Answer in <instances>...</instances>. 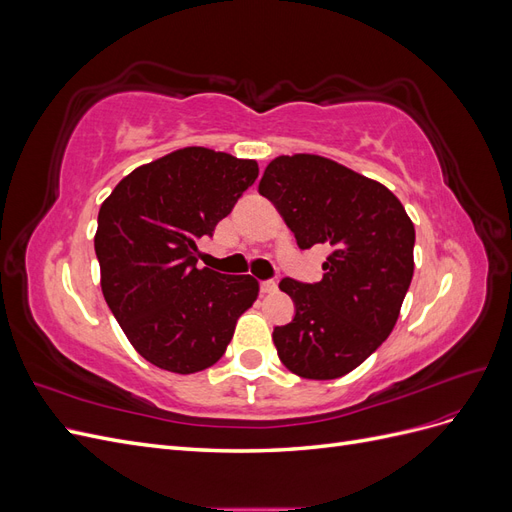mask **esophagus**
Segmentation results:
<instances>
[{
	"label": "esophagus",
	"mask_w": 512,
	"mask_h": 512,
	"mask_svg": "<svg viewBox=\"0 0 512 512\" xmlns=\"http://www.w3.org/2000/svg\"><path fill=\"white\" fill-rule=\"evenodd\" d=\"M277 290V284L273 282V280H265V282H260V292L262 294H273Z\"/></svg>",
	"instance_id": "obj_1"
}]
</instances>
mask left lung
I'll return each mask as SVG.
<instances>
[{
	"mask_svg": "<svg viewBox=\"0 0 512 512\" xmlns=\"http://www.w3.org/2000/svg\"><path fill=\"white\" fill-rule=\"evenodd\" d=\"M258 192L301 250L331 245L320 282H280L294 303L292 322L273 331L280 361L307 380L342 378L395 327L414 273V224L382 183L309 153L275 158Z\"/></svg>",
	"mask_w": 512,
	"mask_h": 512,
	"instance_id": "left-lung-1",
	"label": "left lung"
}]
</instances>
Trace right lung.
<instances>
[{"label": "right lung", "instance_id": "1", "mask_svg": "<svg viewBox=\"0 0 512 512\" xmlns=\"http://www.w3.org/2000/svg\"><path fill=\"white\" fill-rule=\"evenodd\" d=\"M256 177L254 160L185 147L132 170L102 203L94 239L102 294L156 367L196 374L218 363L256 301L252 275L196 267V241L213 235Z\"/></svg>", "mask_w": 512, "mask_h": 512}]
</instances>
